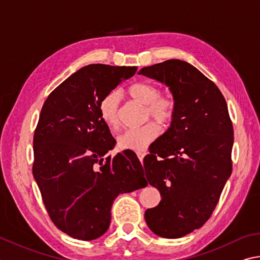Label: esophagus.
Returning <instances> with one entry per match:
<instances>
[{
    "label": "esophagus",
    "instance_id": "esophagus-1",
    "mask_svg": "<svg viewBox=\"0 0 260 260\" xmlns=\"http://www.w3.org/2000/svg\"><path fill=\"white\" fill-rule=\"evenodd\" d=\"M136 154H138V158L140 159V161L142 162L144 155H145V152H142V151H139V152H136Z\"/></svg>",
    "mask_w": 260,
    "mask_h": 260
}]
</instances>
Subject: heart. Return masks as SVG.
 <instances>
[{"label":"heart","instance_id":"b5f03b06","mask_svg":"<svg viewBox=\"0 0 260 260\" xmlns=\"http://www.w3.org/2000/svg\"><path fill=\"white\" fill-rule=\"evenodd\" d=\"M127 93L134 100L145 106V119L153 118L160 125H168L176 116V98L172 93L160 92V88L153 83L138 81L129 85ZM119 103L120 96L115 91L107 93L99 102V114L101 119L111 129H117L120 125ZM155 121L150 120L138 128H131L124 132L118 138L119 148L138 152L144 151L160 133V127Z\"/></svg>","mask_w":260,"mask_h":260}]
</instances>
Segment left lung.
Returning a JSON list of instances; mask_svg holds the SVG:
<instances>
[{
    "instance_id": "obj_1",
    "label": "left lung",
    "mask_w": 260,
    "mask_h": 260,
    "mask_svg": "<svg viewBox=\"0 0 260 260\" xmlns=\"http://www.w3.org/2000/svg\"><path fill=\"white\" fill-rule=\"evenodd\" d=\"M169 86L177 112L143 160L150 185L161 201L146 209L149 229L177 239L210 218L232 174L233 125L217 85L185 61L172 59L140 70Z\"/></svg>"
}]
</instances>
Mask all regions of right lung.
<instances>
[{"label": "right lung", "mask_w": 260, "mask_h": 260, "mask_svg": "<svg viewBox=\"0 0 260 260\" xmlns=\"http://www.w3.org/2000/svg\"><path fill=\"white\" fill-rule=\"evenodd\" d=\"M136 70L88 64L54 88L42 107L32 175L51 220L74 239L105 234L116 198L148 185L133 151L107 155L116 140L99 114L102 96Z\"/></svg>", "instance_id": "right-lung-1"}]
</instances>
